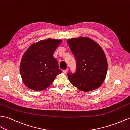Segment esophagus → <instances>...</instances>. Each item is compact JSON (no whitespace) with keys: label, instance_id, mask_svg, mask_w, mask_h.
I'll return each mask as SVG.
<instances>
[{"label":"esophagus","instance_id":"34e87169","mask_svg":"<svg viewBox=\"0 0 130 130\" xmlns=\"http://www.w3.org/2000/svg\"><path fill=\"white\" fill-rule=\"evenodd\" d=\"M68 69H65V70H63V72H64V74H66V72H68Z\"/></svg>","mask_w":130,"mask_h":130}]
</instances>
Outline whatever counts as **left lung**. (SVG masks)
Masks as SVG:
<instances>
[{
	"label": "left lung",
	"instance_id": "8db88e82",
	"mask_svg": "<svg viewBox=\"0 0 130 130\" xmlns=\"http://www.w3.org/2000/svg\"><path fill=\"white\" fill-rule=\"evenodd\" d=\"M67 43L76 62V71L67 74L69 81L83 91L99 88L107 71V59L103 50L95 41L86 37L68 39Z\"/></svg>",
	"mask_w": 130,
	"mask_h": 130
}]
</instances>
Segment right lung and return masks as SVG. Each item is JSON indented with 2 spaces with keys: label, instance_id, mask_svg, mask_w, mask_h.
I'll list each match as a JSON object with an SVG mask.
<instances>
[{
  "label": "right lung",
  "instance_id": "add662e5",
  "mask_svg": "<svg viewBox=\"0 0 130 130\" xmlns=\"http://www.w3.org/2000/svg\"><path fill=\"white\" fill-rule=\"evenodd\" d=\"M61 40L47 39L31 45L23 55L20 72L24 84L35 91H41L50 85L62 72L53 56Z\"/></svg>",
  "mask_w": 130,
  "mask_h": 130
}]
</instances>
